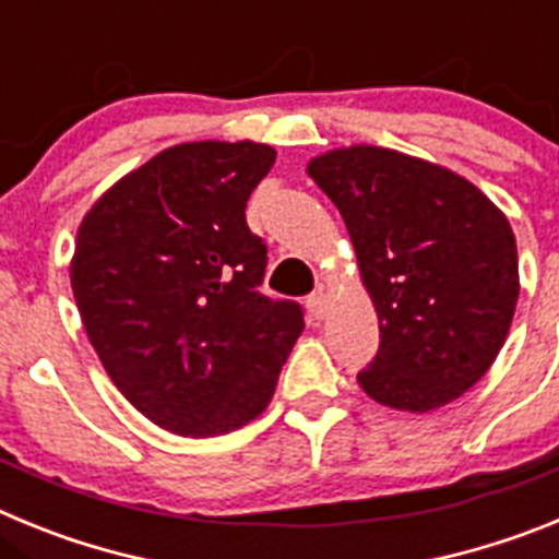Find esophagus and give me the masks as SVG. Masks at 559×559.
<instances>
[{"instance_id": "34e87169", "label": "esophagus", "mask_w": 559, "mask_h": 559, "mask_svg": "<svg viewBox=\"0 0 559 559\" xmlns=\"http://www.w3.org/2000/svg\"><path fill=\"white\" fill-rule=\"evenodd\" d=\"M308 310L316 322H322L324 313H328V294H324V290H316L313 296H308Z\"/></svg>"}]
</instances>
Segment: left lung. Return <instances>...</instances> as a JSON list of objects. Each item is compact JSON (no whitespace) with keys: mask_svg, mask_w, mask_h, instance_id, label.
I'll return each mask as SVG.
<instances>
[{"mask_svg":"<svg viewBox=\"0 0 559 559\" xmlns=\"http://www.w3.org/2000/svg\"><path fill=\"white\" fill-rule=\"evenodd\" d=\"M347 224L380 322L360 389L400 412H431L481 378L510 333L518 249L478 187L431 162L355 145L308 165Z\"/></svg>","mask_w":559,"mask_h":559,"instance_id":"8db88e82","label":"left lung"}]
</instances>
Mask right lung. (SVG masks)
I'll return each mask as SVG.
<instances>
[{
	"mask_svg": "<svg viewBox=\"0 0 559 559\" xmlns=\"http://www.w3.org/2000/svg\"><path fill=\"white\" fill-rule=\"evenodd\" d=\"M276 153L187 142L128 173L78 229L72 290L114 386L151 423L218 437L263 414L302 305L260 294L269 263L246 201Z\"/></svg>",
	"mask_w": 559,
	"mask_h": 559,
	"instance_id": "right-lung-1",
	"label": "right lung"
}]
</instances>
